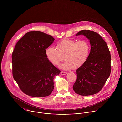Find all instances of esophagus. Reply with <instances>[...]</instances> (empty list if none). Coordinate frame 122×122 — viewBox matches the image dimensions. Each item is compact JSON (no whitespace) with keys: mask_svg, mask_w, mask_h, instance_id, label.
I'll use <instances>...</instances> for the list:
<instances>
[{"mask_svg":"<svg viewBox=\"0 0 122 122\" xmlns=\"http://www.w3.org/2000/svg\"><path fill=\"white\" fill-rule=\"evenodd\" d=\"M61 75H66L67 74V72H63V71H61Z\"/></svg>","mask_w":122,"mask_h":122,"instance_id":"esophagus-1","label":"esophagus"}]
</instances>
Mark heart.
Here are the masks:
<instances>
[{
	"mask_svg": "<svg viewBox=\"0 0 122 122\" xmlns=\"http://www.w3.org/2000/svg\"><path fill=\"white\" fill-rule=\"evenodd\" d=\"M57 49L49 47L46 54L49 61L54 65H58L64 57L66 61L60 65L62 70L77 69L82 66L87 60L90 52V45L86 40L77 41L65 39L59 42Z\"/></svg>",
	"mask_w": 122,
	"mask_h": 122,
	"instance_id": "heart-1",
	"label": "heart"
}]
</instances>
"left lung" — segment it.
Here are the masks:
<instances>
[{
    "mask_svg": "<svg viewBox=\"0 0 122 122\" xmlns=\"http://www.w3.org/2000/svg\"><path fill=\"white\" fill-rule=\"evenodd\" d=\"M81 35L89 40L91 50L86 61L76 70L73 90L80 95H91L99 92L109 77L111 56L107 43L99 34L84 30L76 36Z\"/></svg>",
    "mask_w": 122,
    "mask_h": 122,
    "instance_id": "1",
    "label": "left lung"
}]
</instances>
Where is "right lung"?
<instances>
[{
	"instance_id": "add662e5",
	"label": "right lung",
	"mask_w": 122,
	"mask_h": 122,
	"mask_svg": "<svg viewBox=\"0 0 122 122\" xmlns=\"http://www.w3.org/2000/svg\"><path fill=\"white\" fill-rule=\"evenodd\" d=\"M54 38L45 33L32 31L24 35L12 55L13 76L26 94L43 97L51 94L53 78L61 72L47 59L46 51Z\"/></svg>"
}]
</instances>
